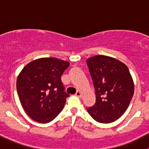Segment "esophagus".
Returning a JSON list of instances; mask_svg holds the SVG:
<instances>
[{
    "label": "esophagus",
    "mask_w": 149,
    "mask_h": 149,
    "mask_svg": "<svg viewBox=\"0 0 149 149\" xmlns=\"http://www.w3.org/2000/svg\"><path fill=\"white\" fill-rule=\"evenodd\" d=\"M76 95L79 97H81V92L80 91H77L76 93Z\"/></svg>",
    "instance_id": "34e87169"
}]
</instances>
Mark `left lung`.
Here are the masks:
<instances>
[{
  "label": "left lung",
  "mask_w": 149,
  "mask_h": 149,
  "mask_svg": "<svg viewBox=\"0 0 149 149\" xmlns=\"http://www.w3.org/2000/svg\"><path fill=\"white\" fill-rule=\"evenodd\" d=\"M96 94L94 106L87 108L93 119L109 123L124 114L134 93L128 68L118 60L96 55L86 60Z\"/></svg>",
  "instance_id": "left-lung-1"
}]
</instances>
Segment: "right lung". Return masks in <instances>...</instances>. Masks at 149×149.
Instances as JSON below:
<instances>
[{
	"label": "right lung",
	"instance_id": "right-lung-1",
	"mask_svg": "<svg viewBox=\"0 0 149 149\" xmlns=\"http://www.w3.org/2000/svg\"><path fill=\"white\" fill-rule=\"evenodd\" d=\"M69 63L55 58H40L25 66L16 81L19 100L29 116L40 123L55 119L69 94L61 76Z\"/></svg>",
	"mask_w": 149,
	"mask_h": 149
}]
</instances>
